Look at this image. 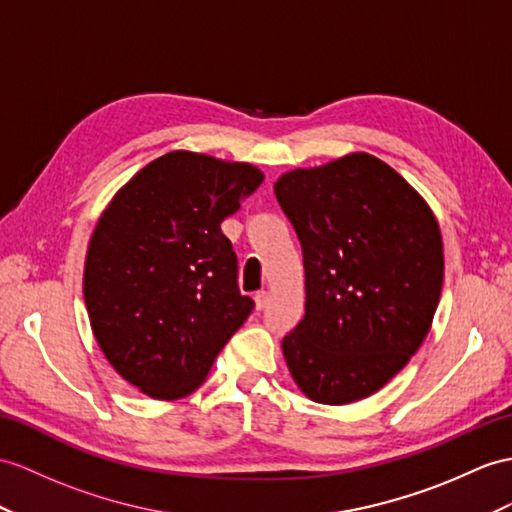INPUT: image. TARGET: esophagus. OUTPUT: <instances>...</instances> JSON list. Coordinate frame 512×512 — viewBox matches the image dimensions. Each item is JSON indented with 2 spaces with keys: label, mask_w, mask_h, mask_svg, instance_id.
I'll use <instances>...</instances> for the list:
<instances>
[{
  "label": "esophagus",
  "mask_w": 512,
  "mask_h": 512,
  "mask_svg": "<svg viewBox=\"0 0 512 512\" xmlns=\"http://www.w3.org/2000/svg\"><path fill=\"white\" fill-rule=\"evenodd\" d=\"M254 302H256V308H258V310H263V308L269 304V293H267V291H258V293L254 295Z\"/></svg>",
  "instance_id": "obj_1"
}]
</instances>
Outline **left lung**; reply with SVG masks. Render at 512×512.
<instances>
[{"mask_svg": "<svg viewBox=\"0 0 512 512\" xmlns=\"http://www.w3.org/2000/svg\"><path fill=\"white\" fill-rule=\"evenodd\" d=\"M273 191L304 256V319L282 339L286 367L313 402L365 400L430 332L445 269L439 221L365 152L286 171Z\"/></svg>", "mask_w": 512, "mask_h": 512, "instance_id": "left-lung-1", "label": "left lung"}]
</instances>
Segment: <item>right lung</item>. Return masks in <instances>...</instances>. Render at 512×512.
I'll use <instances>...</instances> for the list:
<instances>
[{"mask_svg": "<svg viewBox=\"0 0 512 512\" xmlns=\"http://www.w3.org/2000/svg\"><path fill=\"white\" fill-rule=\"evenodd\" d=\"M263 180L249 162L178 149L132 176L97 221L82 280L95 341L154 400L193 393L252 313L221 221Z\"/></svg>", "mask_w": 512, "mask_h": 512, "instance_id": "right-lung-1", "label": "right lung"}]
</instances>
